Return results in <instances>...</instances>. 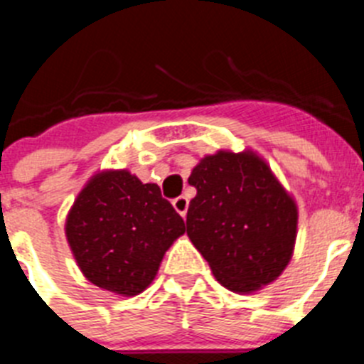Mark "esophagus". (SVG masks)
Segmentation results:
<instances>
[{
    "instance_id": "34e87169",
    "label": "esophagus",
    "mask_w": 364,
    "mask_h": 364,
    "mask_svg": "<svg viewBox=\"0 0 364 364\" xmlns=\"http://www.w3.org/2000/svg\"><path fill=\"white\" fill-rule=\"evenodd\" d=\"M173 208H175V210L186 218V213H188V208H189V200L186 197L175 198V200H173Z\"/></svg>"
}]
</instances>
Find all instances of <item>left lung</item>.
<instances>
[{
  "instance_id": "left-lung-1",
  "label": "left lung",
  "mask_w": 364,
  "mask_h": 364,
  "mask_svg": "<svg viewBox=\"0 0 364 364\" xmlns=\"http://www.w3.org/2000/svg\"><path fill=\"white\" fill-rule=\"evenodd\" d=\"M188 237L215 279L235 294H257L294 257L299 208L257 151L218 149L193 167Z\"/></svg>"
}]
</instances>
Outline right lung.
Returning <instances> with one entry per match:
<instances>
[{
    "mask_svg": "<svg viewBox=\"0 0 364 364\" xmlns=\"http://www.w3.org/2000/svg\"><path fill=\"white\" fill-rule=\"evenodd\" d=\"M186 224L129 169H100L87 180L65 218V237L83 277L120 297L142 294Z\"/></svg>",
    "mask_w": 364,
    "mask_h": 364,
    "instance_id": "add662e5",
    "label": "right lung"
}]
</instances>
